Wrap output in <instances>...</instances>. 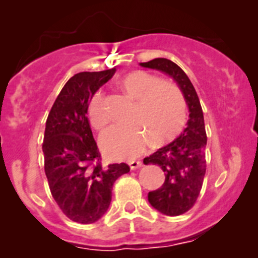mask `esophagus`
I'll use <instances>...</instances> for the list:
<instances>
[{
  "instance_id": "obj_1",
  "label": "esophagus",
  "mask_w": 258,
  "mask_h": 258,
  "mask_svg": "<svg viewBox=\"0 0 258 258\" xmlns=\"http://www.w3.org/2000/svg\"><path fill=\"white\" fill-rule=\"evenodd\" d=\"M141 165H142L141 161H130L128 162V166L131 170H136V168L141 167Z\"/></svg>"
}]
</instances>
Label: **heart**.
<instances>
[{
  "instance_id": "1",
  "label": "heart",
  "mask_w": 258,
  "mask_h": 258,
  "mask_svg": "<svg viewBox=\"0 0 258 258\" xmlns=\"http://www.w3.org/2000/svg\"><path fill=\"white\" fill-rule=\"evenodd\" d=\"M119 85L130 97L137 101L132 113V119L137 122L118 124L102 135L101 146L106 155L123 160L134 158L144 151L148 137L153 144H163L182 131L186 122V101L175 85L162 82L157 76L145 71L126 75ZM87 117L91 126L98 131L110 123L105 93L98 91L93 95L88 103Z\"/></svg>"
}]
</instances>
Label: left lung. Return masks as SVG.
Instances as JSON below:
<instances>
[{
  "label": "left lung",
  "instance_id": "left-lung-1",
  "mask_svg": "<svg viewBox=\"0 0 258 258\" xmlns=\"http://www.w3.org/2000/svg\"><path fill=\"white\" fill-rule=\"evenodd\" d=\"M141 66L160 70L173 77L188 105L189 119L184 131L175 141L144 160L145 165H157L165 172L162 186L148 192V202L163 215H183L196 204L206 173L207 135L201 103L191 81L175 62L155 58L142 62Z\"/></svg>",
  "mask_w": 258,
  "mask_h": 258
}]
</instances>
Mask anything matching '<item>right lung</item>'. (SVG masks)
<instances>
[{
  "instance_id": "obj_1",
  "label": "right lung",
  "mask_w": 258,
  "mask_h": 258,
  "mask_svg": "<svg viewBox=\"0 0 258 258\" xmlns=\"http://www.w3.org/2000/svg\"><path fill=\"white\" fill-rule=\"evenodd\" d=\"M114 72L75 75L57 96L46 121L42 151L49 191L63 215L83 225L105 215L114 181L130 172L126 163L102 165L87 118L91 98Z\"/></svg>"
}]
</instances>
